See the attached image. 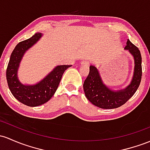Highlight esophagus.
<instances>
[{
  "label": "esophagus",
  "instance_id": "esophagus-1",
  "mask_svg": "<svg viewBox=\"0 0 150 150\" xmlns=\"http://www.w3.org/2000/svg\"><path fill=\"white\" fill-rule=\"evenodd\" d=\"M89 64H90V62L87 61V60H83V61H81V65H88Z\"/></svg>",
  "mask_w": 150,
  "mask_h": 150
}]
</instances>
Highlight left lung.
I'll use <instances>...</instances> for the list:
<instances>
[{
	"label": "left lung",
	"mask_w": 150,
	"mask_h": 150,
	"mask_svg": "<svg viewBox=\"0 0 150 150\" xmlns=\"http://www.w3.org/2000/svg\"><path fill=\"white\" fill-rule=\"evenodd\" d=\"M125 49L128 50L134 59V75L130 85L124 90L114 92L105 86L100 78L98 70L93 65L84 81L85 96L94 105L103 109H114L125 104L133 96L139 86L142 78V57L138 47L128 39Z\"/></svg>",
	"instance_id": "8db88e82"
}]
</instances>
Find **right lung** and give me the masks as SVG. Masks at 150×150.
<instances>
[{
	"label": "right lung",
	"instance_id": "1",
	"mask_svg": "<svg viewBox=\"0 0 150 150\" xmlns=\"http://www.w3.org/2000/svg\"><path fill=\"white\" fill-rule=\"evenodd\" d=\"M42 34L35 33L30 38L21 41L11 53L6 70V79L11 93L19 102L30 107H36L47 103L56 92L64 72L72 65H58L42 81L35 85H24L19 82L17 71L25 51L37 42Z\"/></svg>",
	"mask_w": 150,
	"mask_h": 150
}]
</instances>
